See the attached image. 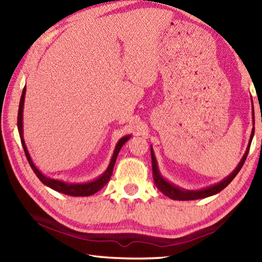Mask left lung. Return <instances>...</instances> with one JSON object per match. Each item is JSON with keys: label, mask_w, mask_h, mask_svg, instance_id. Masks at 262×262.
<instances>
[{"label": "left lung", "mask_w": 262, "mask_h": 262, "mask_svg": "<svg viewBox=\"0 0 262 262\" xmlns=\"http://www.w3.org/2000/svg\"><path fill=\"white\" fill-rule=\"evenodd\" d=\"M254 134V129L251 133V137H250V141H249V145L247 148V152L246 154L243 155V158L241 160V162L238 163L237 168L233 171V173H231V176H229L224 179L222 182L217 183L215 186H211L207 189H204V190H199V191H188V190H181V189L177 188L176 186L171 185L168 181H165L162 177H161L160 172L158 170V165H157V160H155L154 157V153L151 148V157H152V169H153V179H154V183L155 186L158 187V189L160 191H162L165 196H168L172 199H177V200H193V199H202V198H206V197H209L211 194H215L217 192H220L223 190V189L229 186V183L234 179L236 177V174L238 173V171L241 170V168L243 166L244 162H246V159L248 157V153H249V149H250V145H251V142H252V137Z\"/></svg>", "instance_id": "1"}]
</instances>
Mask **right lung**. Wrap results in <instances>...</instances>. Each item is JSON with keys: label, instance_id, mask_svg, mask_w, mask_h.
Segmentation results:
<instances>
[{"label": "right lung", "instance_id": "add662e5", "mask_svg": "<svg viewBox=\"0 0 262 262\" xmlns=\"http://www.w3.org/2000/svg\"><path fill=\"white\" fill-rule=\"evenodd\" d=\"M25 94H26V86L24 89V91H22L20 103H19L18 129H19L20 140H21L22 147H24L26 158L28 160V162H29L31 169L33 170V172H35V174L38 177V179L40 180L43 183V185H46L49 188L54 189V190H56L58 192H62V193H65V194H69V196H74V197L91 196V194L99 191L100 189H102L105 185H107V182L110 180V177H111V174H113V171H114V165H115V162H116L117 155H118L121 146L124 145V144L127 142V140H128V138H129V136L122 137L121 140L118 142V144H117V146H116L115 152H114L113 159H111V162H110V164L108 166V169L105 170L104 173L101 177H100L99 179H97L96 181H92V182H89V183H80V185H74V183H65L63 181H58V180H55V179H49V178L41 174L40 172H39V170L35 166V164L32 163V161L30 159V155H29V153H28V149L26 147V144H25V141H24V136H22V113H24Z\"/></svg>", "mask_w": 262, "mask_h": 262}]
</instances>
